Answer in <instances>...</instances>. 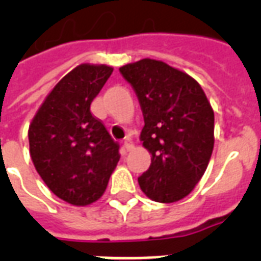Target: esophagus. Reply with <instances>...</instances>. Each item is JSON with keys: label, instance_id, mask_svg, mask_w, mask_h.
<instances>
[{"label": "esophagus", "instance_id": "esophagus-1", "mask_svg": "<svg viewBox=\"0 0 261 261\" xmlns=\"http://www.w3.org/2000/svg\"><path fill=\"white\" fill-rule=\"evenodd\" d=\"M123 147H124V150L126 151H131L134 149V142H133L130 138H127L126 141H124V143H123Z\"/></svg>", "mask_w": 261, "mask_h": 261}]
</instances>
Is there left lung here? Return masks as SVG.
<instances>
[{"mask_svg":"<svg viewBox=\"0 0 261 261\" xmlns=\"http://www.w3.org/2000/svg\"><path fill=\"white\" fill-rule=\"evenodd\" d=\"M142 108L143 147L151 154L138 178L147 198L173 203L191 194L214 149V111L196 80L163 61L145 58L122 66Z\"/></svg>","mask_w":261,"mask_h":261,"instance_id":"obj_1","label":"left lung"}]
</instances>
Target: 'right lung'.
I'll list each match as a JSON object with an SVG mask.
<instances>
[{
  "mask_svg": "<svg viewBox=\"0 0 261 261\" xmlns=\"http://www.w3.org/2000/svg\"><path fill=\"white\" fill-rule=\"evenodd\" d=\"M114 67L81 63L47 94L28 128L35 169L50 191L73 206H88L104 194L120 159L90 104Z\"/></svg>",
  "mask_w": 261,
  "mask_h": 261,
  "instance_id": "1",
  "label": "right lung"
}]
</instances>
